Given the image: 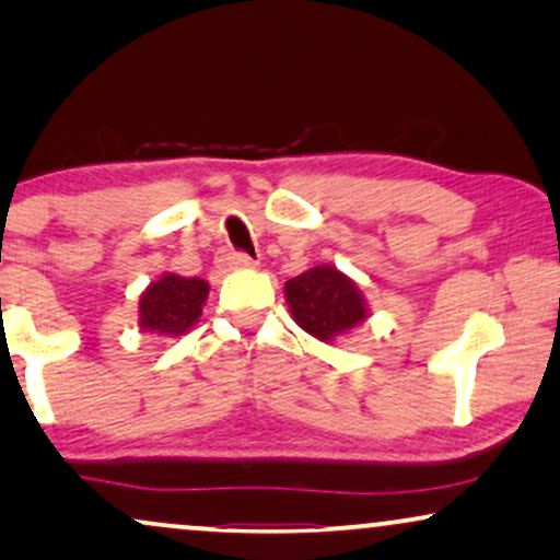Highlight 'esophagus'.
<instances>
[{"label": "esophagus", "mask_w": 560, "mask_h": 560, "mask_svg": "<svg viewBox=\"0 0 560 560\" xmlns=\"http://www.w3.org/2000/svg\"><path fill=\"white\" fill-rule=\"evenodd\" d=\"M219 262L224 265V267H232V270H242V267H252V265H255V259H252L249 255H244V252L229 249V252H224V255H221Z\"/></svg>", "instance_id": "34e87169"}]
</instances>
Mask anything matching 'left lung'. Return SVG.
I'll use <instances>...</instances> for the list:
<instances>
[{
	"mask_svg": "<svg viewBox=\"0 0 560 560\" xmlns=\"http://www.w3.org/2000/svg\"><path fill=\"white\" fill-rule=\"evenodd\" d=\"M285 298L295 324L320 341L339 339L370 316L357 282L331 265L288 280Z\"/></svg>",
	"mask_w": 560,
	"mask_h": 560,
	"instance_id": "left-lung-1",
	"label": "left lung"
}]
</instances>
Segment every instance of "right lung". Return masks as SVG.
Instances as JSON below:
<instances>
[{
    "mask_svg": "<svg viewBox=\"0 0 560 560\" xmlns=\"http://www.w3.org/2000/svg\"><path fill=\"white\" fill-rule=\"evenodd\" d=\"M209 282L163 275L140 295V328L163 336H183L201 316Z\"/></svg>",
    "mask_w": 560,
    "mask_h": 560,
    "instance_id": "1",
    "label": "right lung"
}]
</instances>
